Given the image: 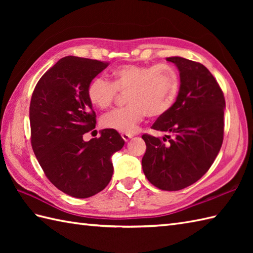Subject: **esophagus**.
Here are the masks:
<instances>
[{
    "label": "esophagus",
    "instance_id": "34e87169",
    "mask_svg": "<svg viewBox=\"0 0 253 253\" xmlns=\"http://www.w3.org/2000/svg\"><path fill=\"white\" fill-rule=\"evenodd\" d=\"M122 138L127 142L128 140H130V139L132 138V136L129 135V133H122Z\"/></svg>",
    "mask_w": 253,
    "mask_h": 253
}]
</instances>
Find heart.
I'll return each instance as SVG.
<instances>
[{"instance_id": "heart-1", "label": "heart", "mask_w": 253, "mask_h": 253, "mask_svg": "<svg viewBox=\"0 0 253 253\" xmlns=\"http://www.w3.org/2000/svg\"><path fill=\"white\" fill-rule=\"evenodd\" d=\"M113 83L95 77L88 85L87 94L95 107L109 109L118 92L127 94L125 109L113 111L102 117L104 128L122 133H132L149 114L165 115L176 100L179 89L178 75L165 64L158 65H123L112 72Z\"/></svg>"}]
</instances>
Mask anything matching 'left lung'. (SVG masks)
<instances>
[{
  "instance_id": "left-lung-1",
  "label": "left lung",
  "mask_w": 253,
  "mask_h": 253,
  "mask_svg": "<svg viewBox=\"0 0 253 253\" xmlns=\"http://www.w3.org/2000/svg\"><path fill=\"white\" fill-rule=\"evenodd\" d=\"M179 71L178 95L152 128L163 139L143 135L147 150L142 169L159 189L176 191L192 185L211 168L224 136L225 99L213 75L202 64L184 57L166 58Z\"/></svg>"
}]
</instances>
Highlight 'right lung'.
Masks as SVG:
<instances>
[{
  "label": "right lung",
  "mask_w": 253,
  "mask_h": 253,
  "mask_svg": "<svg viewBox=\"0 0 253 253\" xmlns=\"http://www.w3.org/2000/svg\"><path fill=\"white\" fill-rule=\"evenodd\" d=\"M109 63L65 56L38 82L31 96V146L45 176L57 189L75 198H89L109 185L112 155L125 141L103 129L100 138L84 140L95 128V113L87 89Z\"/></svg>",
  "instance_id": "right-lung-1"
}]
</instances>
